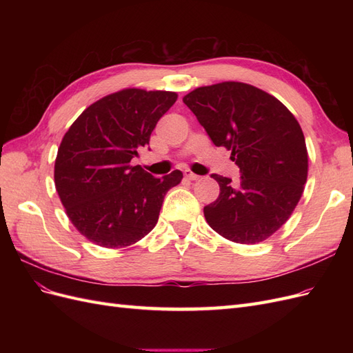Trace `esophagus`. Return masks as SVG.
<instances>
[{
  "mask_svg": "<svg viewBox=\"0 0 353 353\" xmlns=\"http://www.w3.org/2000/svg\"><path fill=\"white\" fill-rule=\"evenodd\" d=\"M184 176H185L187 179H190V181H197V179H200V176H199V175H196V174H193V172H191V170H185V172H184Z\"/></svg>",
  "mask_w": 353,
  "mask_h": 353,
  "instance_id": "obj_1",
  "label": "esophagus"
}]
</instances>
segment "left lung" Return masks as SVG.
<instances>
[{
	"instance_id": "1",
	"label": "left lung",
	"mask_w": 353,
	"mask_h": 353,
	"mask_svg": "<svg viewBox=\"0 0 353 353\" xmlns=\"http://www.w3.org/2000/svg\"><path fill=\"white\" fill-rule=\"evenodd\" d=\"M183 101L212 143L231 152L241 178L213 174L219 197L205 206L212 230L234 243L256 244L290 218L303 194L307 150L293 113L253 85L221 82L188 92Z\"/></svg>"
}]
</instances>
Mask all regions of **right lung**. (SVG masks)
<instances>
[{
    "label": "right lung",
    "instance_id": "add662e5",
    "mask_svg": "<svg viewBox=\"0 0 353 353\" xmlns=\"http://www.w3.org/2000/svg\"><path fill=\"white\" fill-rule=\"evenodd\" d=\"M176 99L172 91L125 88L92 103L63 137L56 190L74 228L94 244L126 248L156 227L163 199L183 172L154 178L131 160Z\"/></svg>",
    "mask_w": 353,
    "mask_h": 353
}]
</instances>
